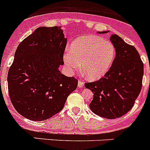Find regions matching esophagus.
<instances>
[{
    "mask_svg": "<svg viewBox=\"0 0 150 150\" xmlns=\"http://www.w3.org/2000/svg\"><path fill=\"white\" fill-rule=\"evenodd\" d=\"M83 86H84V83L83 81H81V80H79L78 81V87L79 88H82Z\"/></svg>",
    "mask_w": 150,
    "mask_h": 150,
    "instance_id": "obj_1",
    "label": "esophagus"
}]
</instances>
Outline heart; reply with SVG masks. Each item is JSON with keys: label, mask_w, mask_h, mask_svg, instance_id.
<instances>
[{"label": "heart", "mask_w": 150, "mask_h": 150, "mask_svg": "<svg viewBox=\"0 0 150 150\" xmlns=\"http://www.w3.org/2000/svg\"><path fill=\"white\" fill-rule=\"evenodd\" d=\"M116 47L110 41L98 35L80 36L64 53L63 61L70 73L81 67L87 78L97 80L107 74L114 62Z\"/></svg>", "instance_id": "obj_1"}]
</instances>
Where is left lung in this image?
<instances>
[{
  "label": "left lung",
  "mask_w": 150,
  "mask_h": 150,
  "mask_svg": "<svg viewBox=\"0 0 150 150\" xmlns=\"http://www.w3.org/2000/svg\"><path fill=\"white\" fill-rule=\"evenodd\" d=\"M110 40L116 47L110 69L99 80L85 83V86L94 94L89 104L91 110L100 117L112 120L122 116L134 106L142 87L144 64L133 46L116 34H112Z\"/></svg>",
  "instance_id": "obj_1"
}]
</instances>
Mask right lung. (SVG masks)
<instances>
[{
    "instance_id": "right-lung-1",
    "label": "right lung",
    "mask_w": 150,
    "mask_h": 150,
    "mask_svg": "<svg viewBox=\"0 0 150 150\" xmlns=\"http://www.w3.org/2000/svg\"><path fill=\"white\" fill-rule=\"evenodd\" d=\"M62 27H39L19 43L7 76L8 91L16 110L33 121L60 112L77 79L59 71L67 43Z\"/></svg>"
}]
</instances>
